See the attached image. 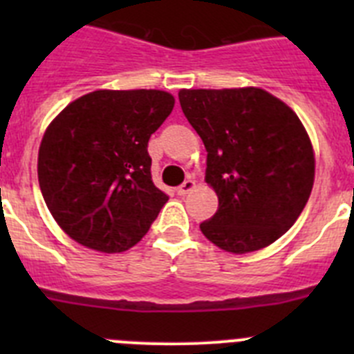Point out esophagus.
<instances>
[{
  "mask_svg": "<svg viewBox=\"0 0 354 354\" xmlns=\"http://www.w3.org/2000/svg\"><path fill=\"white\" fill-rule=\"evenodd\" d=\"M195 186H196L195 180H193V179H186L183 184H180L179 187H177V193H179L180 196L187 195V193L193 192V189H195Z\"/></svg>",
  "mask_w": 354,
  "mask_h": 354,
  "instance_id": "obj_1",
  "label": "esophagus"
}]
</instances>
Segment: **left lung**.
<instances>
[{"instance_id":"1","label":"left lung","mask_w":354,"mask_h":354,"mask_svg":"<svg viewBox=\"0 0 354 354\" xmlns=\"http://www.w3.org/2000/svg\"><path fill=\"white\" fill-rule=\"evenodd\" d=\"M180 108L207 150L205 183L218 211L200 223L212 245L243 255L298 220L315 175L310 136L292 109L257 86L183 88Z\"/></svg>"}]
</instances>
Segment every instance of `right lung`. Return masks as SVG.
I'll return each mask as SVG.
<instances>
[{"label":"right lung","mask_w":354,"mask_h":354,"mask_svg":"<svg viewBox=\"0 0 354 354\" xmlns=\"http://www.w3.org/2000/svg\"><path fill=\"white\" fill-rule=\"evenodd\" d=\"M162 90H95L53 118L39 149L46 205L68 237L120 253L149 232L168 196L150 175V134L174 109Z\"/></svg>","instance_id":"1"}]
</instances>
